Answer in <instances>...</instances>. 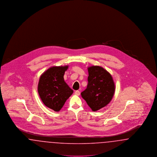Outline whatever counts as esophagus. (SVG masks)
<instances>
[{"label": "esophagus", "instance_id": "1", "mask_svg": "<svg viewBox=\"0 0 157 157\" xmlns=\"http://www.w3.org/2000/svg\"><path fill=\"white\" fill-rule=\"evenodd\" d=\"M75 94L76 95H80V91L79 90H76L75 92Z\"/></svg>", "mask_w": 157, "mask_h": 157}]
</instances>
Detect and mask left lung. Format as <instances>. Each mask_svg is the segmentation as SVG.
Returning a JSON list of instances; mask_svg holds the SVG:
<instances>
[{
  "label": "left lung",
  "instance_id": "left-lung-1",
  "mask_svg": "<svg viewBox=\"0 0 157 157\" xmlns=\"http://www.w3.org/2000/svg\"><path fill=\"white\" fill-rule=\"evenodd\" d=\"M88 83L81 96L93 111L104 108L112 100L115 85L112 75L104 67L91 66L88 67Z\"/></svg>",
  "mask_w": 157,
  "mask_h": 157
}]
</instances>
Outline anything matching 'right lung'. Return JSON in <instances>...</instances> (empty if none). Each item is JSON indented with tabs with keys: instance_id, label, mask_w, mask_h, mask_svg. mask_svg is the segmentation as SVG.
Wrapping results in <instances>:
<instances>
[{
	"instance_id": "right-lung-1",
	"label": "right lung",
	"mask_w": 157,
	"mask_h": 157,
	"mask_svg": "<svg viewBox=\"0 0 157 157\" xmlns=\"http://www.w3.org/2000/svg\"><path fill=\"white\" fill-rule=\"evenodd\" d=\"M68 66H53L41 75L37 85V92L46 106L58 112L74 90L65 82L63 76Z\"/></svg>"
}]
</instances>
